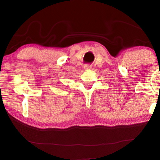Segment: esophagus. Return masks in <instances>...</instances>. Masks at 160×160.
Segmentation results:
<instances>
[{
	"instance_id": "obj_1",
	"label": "esophagus",
	"mask_w": 160,
	"mask_h": 160,
	"mask_svg": "<svg viewBox=\"0 0 160 160\" xmlns=\"http://www.w3.org/2000/svg\"><path fill=\"white\" fill-rule=\"evenodd\" d=\"M91 68H92V66H91V65H85L84 66V68L85 70L91 69Z\"/></svg>"
}]
</instances>
